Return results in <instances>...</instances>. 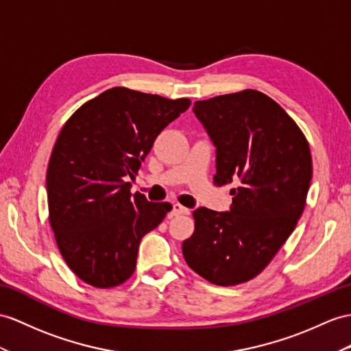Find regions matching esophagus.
<instances>
[{"mask_svg": "<svg viewBox=\"0 0 351 351\" xmlns=\"http://www.w3.org/2000/svg\"><path fill=\"white\" fill-rule=\"evenodd\" d=\"M173 215H174V216L189 215V208L183 207V205H180V204H174V205H173Z\"/></svg>", "mask_w": 351, "mask_h": 351, "instance_id": "1", "label": "esophagus"}]
</instances>
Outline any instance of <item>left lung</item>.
Listing matches in <instances>:
<instances>
[{"mask_svg": "<svg viewBox=\"0 0 351 351\" xmlns=\"http://www.w3.org/2000/svg\"><path fill=\"white\" fill-rule=\"evenodd\" d=\"M193 113L216 147V184L235 187L229 211H193L183 256L210 283L235 286L258 276L293 232L313 177L310 146L258 90L196 101Z\"/></svg>", "mask_w": 351, "mask_h": 351, "instance_id": "1", "label": "left lung"}]
</instances>
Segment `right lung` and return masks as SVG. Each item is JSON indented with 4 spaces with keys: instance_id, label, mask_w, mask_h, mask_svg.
<instances>
[{
    "instance_id": "right-lung-1",
    "label": "right lung",
    "mask_w": 351,
    "mask_h": 351,
    "mask_svg": "<svg viewBox=\"0 0 351 351\" xmlns=\"http://www.w3.org/2000/svg\"><path fill=\"white\" fill-rule=\"evenodd\" d=\"M189 106L187 98L111 88L62 128L47 168L49 219L62 258L84 283L106 289L130 278L141 238L173 208L132 195L128 180Z\"/></svg>"
}]
</instances>
